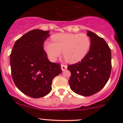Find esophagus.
I'll return each mask as SVG.
<instances>
[{
	"mask_svg": "<svg viewBox=\"0 0 123 123\" xmlns=\"http://www.w3.org/2000/svg\"><path fill=\"white\" fill-rule=\"evenodd\" d=\"M67 68V65H64V64H61V69L62 71H65Z\"/></svg>",
	"mask_w": 123,
	"mask_h": 123,
	"instance_id": "1",
	"label": "esophagus"
}]
</instances>
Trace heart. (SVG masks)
<instances>
[{
	"instance_id": "b5f03b06",
	"label": "heart",
	"mask_w": 123,
	"mask_h": 123,
	"mask_svg": "<svg viewBox=\"0 0 123 123\" xmlns=\"http://www.w3.org/2000/svg\"><path fill=\"white\" fill-rule=\"evenodd\" d=\"M53 43L46 42L44 49L49 59L55 61L61 52L67 62L74 64L80 62L87 55L90 45V38L85 33L57 34L52 37Z\"/></svg>"
}]
</instances>
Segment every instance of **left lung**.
Returning <instances> with one entry per match:
<instances>
[{
    "instance_id": "1",
    "label": "left lung",
    "mask_w": 123,
    "mask_h": 123,
    "mask_svg": "<svg viewBox=\"0 0 123 123\" xmlns=\"http://www.w3.org/2000/svg\"><path fill=\"white\" fill-rule=\"evenodd\" d=\"M90 50L85 58L76 64L68 65L71 72L69 85L74 92L89 96L100 91L108 81L111 72V52L103 38L90 31Z\"/></svg>"
}]
</instances>
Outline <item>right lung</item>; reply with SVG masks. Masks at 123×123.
Masks as SVG:
<instances>
[{
    "label": "right lung",
    "instance_id": "1",
    "mask_svg": "<svg viewBox=\"0 0 123 123\" xmlns=\"http://www.w3.org/2000/svg\"><path fill=\"white\" fill-rule=\"evenodd\" d=\"M49 33L38 29L30 31L16 41L10 55L15 85L24 94L34 98L48 95L53 79L62 72L61 65L49 61L43 49Z\"/></svg>",
    "mask_w": 123,
    "mask_h": 123
}]
</instances>
